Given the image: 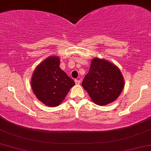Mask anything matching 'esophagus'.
Here are the masks:
<instances>
[{"label": "esophagus", "mask_w": 151, "mask_h": 151, "mask_svg": "<svg viewBox=\"0 0 151 151\" xmlns=\"http://www.w3.org/2000/svg\"><path fill=\"white\" fill-rule=\"evenodd\" d=\"M74 82H75L76 84H80V82H81L79 79H75V80H74Z\"/></svg>", "instance_id": "obj_1"}]
</instances>
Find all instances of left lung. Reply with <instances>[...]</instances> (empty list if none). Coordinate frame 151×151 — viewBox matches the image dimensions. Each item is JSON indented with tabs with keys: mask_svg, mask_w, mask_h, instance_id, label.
Masks as SVG:
<instances>
[{
	"mask_svg": "<svg viewBox=\"0 0 151 151\" xmlns=\"http://www.w3.org/2000/svg\"><path fill=\"white\" fill-rule=\"evenodd\" d=\"M124 79L119 68L105 59L94 58L82 87L95 104L105 105L114 102L123 89Z\"/></svg>",
	"mask_w": 151,
	"mask_h": 151,
	"instance_id": "obj_1",
	"label": "left lung"
}]
</instances>
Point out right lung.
<instances>
[{
	"label": "right lung",
	"instance_id": "right-lung-1",
	"mask_svg": "<svg viewBox=\"0 0 151 151\" xmlns=\"http://www.w3.org/2000/svg\"><path fill=\"white\" fill-rule=\"evenodd\" d=\"M59 57L51 56L37 66L31 78V87L36 97L49 107L58 106L75 84L59 67Z\"/></svg>",
	"mask_w": 151,
	"mask_h": 151
}]
</instances>
